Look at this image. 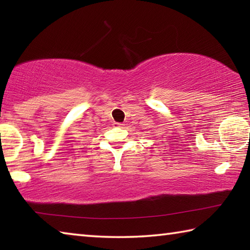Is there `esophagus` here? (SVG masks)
Returning a JSON list of instances; mask_svg holds the SVG:
<instances>
[{
  "label": "esophagus",
  "mask_w": 250,
  "mask_h": 250,
  "mask_svg": "<svg viewBox=\"0 0 250 250\" xmlns=\"http://www.w3.org/2000/svg\"><path fill=\"white\" fill-rule=\"evenodd\" d=\"M113 125H115L116 128H122V126H124L125 125L124 124H119V122H115V124H113Z\"/></svg>",
  "instance_id": "1"
}]
</instances>
